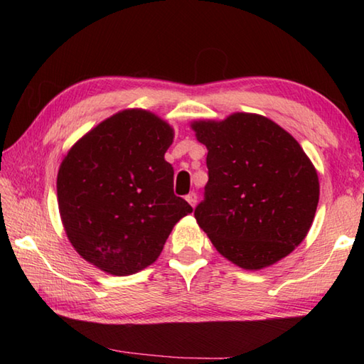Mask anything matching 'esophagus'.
Returning a JSON list of instances; mask_svg holds the SVG:
<instances>
[{"mask_svg": "<svg viewBox=\"0 0 364 364\" xmlns=\"http://www.w3.org/2000/svg\"><path fill=\"white\" fill-rule=\"evenodd\" d=\"M186 200H188V203H189L192 208H196V205H197V194H194V192H192V194L186 196Z\"/></svg>", "mask_w": 364, "mask_h": 364, "instance_id": "esophagus-1", "label": "esophagus"}]
</instances>
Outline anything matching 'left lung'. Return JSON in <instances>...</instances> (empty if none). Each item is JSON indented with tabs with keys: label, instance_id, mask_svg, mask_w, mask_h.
Returning a JSON list of instances; mask_svg holds the SVG:
<instances>
[{
	"label": "left lung",
	"instance_id": "8db88e82",
	"mask_svg": "<svg viewBox=\"0 0 364 364\" xmlns=\"http://www.w3.org/2000/svg\"><path fill=\"white\" fill-rule=\"evenodd\" d=\"M208 150L205 200L196 220L223 258L259 270L304 241L319 203V178L288 131L259 114L191 123Z\"/></svg>",
	"mask_w": 364,
	"mask_h": 364
}]
</instances>
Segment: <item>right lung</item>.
I'll return each instance as SVG.
<instances>
[{"mask_svg":"<svg viewBox=\"0 0 364 364\" xmlns=\"http://www.w3.org/2000/svg\"><path fill=\"white\" fill-rule=\"evenodd\" d=\"M173 128L150 111L123 109L87 131L58 172V206L68 241L106 274L133 275L162 252L191 205L173 194L164 159Z\"/></svg>","mask_w":364,"mask_h":364,"instance_id":"right-lung-1","label":"right lung"}]
</instances>
